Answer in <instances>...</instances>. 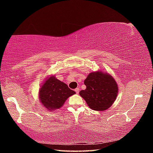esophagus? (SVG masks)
I'll use <instances>...</instances> for the list:
<instances>
[{
  "label": "esophagus",
  "instance_id": "esophagus-1",
  "mask_svg": "<svg viewBox=\"0 0 153 153\" xmlns=\"http://www.w3.org/2000/svg\"><path fill=\"white\" fill-rule=\"evenodd\" d=\"M75 92H76V94H78L79 92V89L78 88H77L75 89Z\"/></svg>",
  "mask_w": 153,
  "mask_h": 153
}]
</instances>
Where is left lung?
<instances>
[{"mask_svg": "<svg viewBox=\"0 0 153 153\" xmlns=\"http://www.w3.org/2000/svg\"><path fill=\"white\" fill-rule=\"evenodd\" d=\"M86 88L79 92L92 110L102 111L111 107L117 97V82L108 73L97 71L90 73L84 80Z\"/></svg>", "mask_w": 153, "mask_h": 153, "instance_id": "obj_1", "label": "left lung"}]
</instances>
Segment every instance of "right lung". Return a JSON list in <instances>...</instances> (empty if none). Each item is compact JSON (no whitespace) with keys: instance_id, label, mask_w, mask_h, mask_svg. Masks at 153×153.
Here are the masks:
<instances>
[{"instance_id":"add662e5","label":"right lung","mask_w":153,"mask_h":153,"mask_svg":"<svg viewBox=\"0 0 153 153\" xmlns=\"http://www.w3.org/2000/svg\"><path fill=\"white\" fill-rule=\"evenodd\" d=\"M75 94L66 84L51 75L40 86L38 97L42 106L48 111H53L63 107L67 98Z\"/></svg>"}]
</instances>
